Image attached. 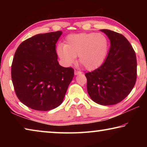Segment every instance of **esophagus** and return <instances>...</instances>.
<instances>
[{
	"label": "esophagus",
	"instance_id": "1",
	"mask_svg": "<svg viewBox=\"0 0 147 147\" xmlns=\"http://www.w3.org/2000/svg\"><path fill=\"white\" fill-rule=\"evenodd\" d=\"M82 74V72L78 71V70H74V74L75 75H78V74Z\"/></svg>",
	"mask_w": 147,
	"mask_h": 147
}]
</instances>
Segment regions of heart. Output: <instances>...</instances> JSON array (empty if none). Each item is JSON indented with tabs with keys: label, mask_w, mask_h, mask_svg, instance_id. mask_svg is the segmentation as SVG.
Wrapping results in <instances>:
<instances>
[{
	"label": "heart",
	"mask_w": 147,
	"mask_h": 147,
	"mask_svg": "<svg viewBox=\"0 0 147 147\" xmlns=\"http://www.w3.org/2000/svg\"><path fill=\"white\" fill-rule=\"evenodd\" d=\"M109 45L108 39L104 34H71L66 38L65 45H58L56 53L65 65H71L78 56L80 63L88 70H94L105 60Z\"/></svg>",
	"instance_id": "obj_1"
}]
</instances>
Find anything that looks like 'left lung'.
I'll return each instance as SVG.
<instances>
[{
  "mask_svg": "<svg viewBox=\"0 0 147 147\" xmlns=\"http://www.w3.org/2000/svg\"><path fill=\"white\" fill-rule=\"evenodd\" d=\"M111 47L103 64L85 74L89 96L100 105H113L127 96L137 78L136 53L128 39L117 32L103 29Z\"/></svg>",
  "mask_w": 147,
  "mask_h": 147,
  "instance_id": "left-lung-1",
  "label": "left lung"
}]
</instances>
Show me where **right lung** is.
Returning a JSON list of instances; mask_svg holds the SVG:
<instances>
[{
	"label": "right lung",
	"instance_id": "1",
	"mask_svg": "<svg viewBox=\"0 0 147 147\" xmlns=\"http://www.w3.org/2000/svg\"><path fill=\"white\" fill-rule=\"evenodd\" d=\"M61 31L37 34L16 50L11 80L16 95L28 108L49 111L62 103L74 69L59 65L56 43Z\"/></svg>",
	"mask_w": 147,
	"mask_h": 147
}]
</instances>
